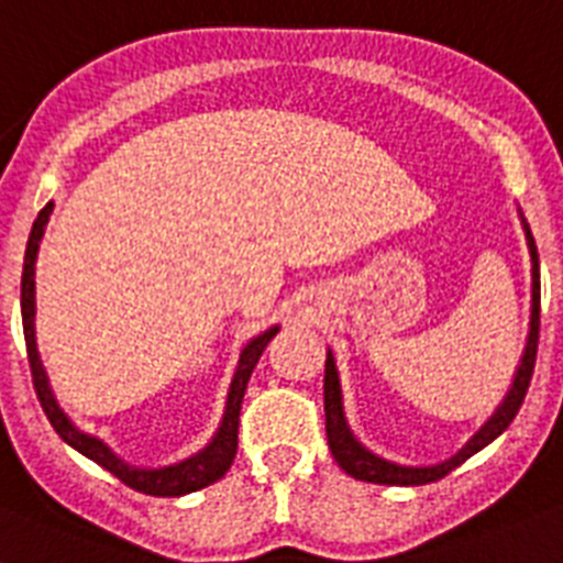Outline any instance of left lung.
Segmentation results:
<instances>
[{
  "instance_id": "left-lung-1",
  "label": "left lung",
  "mask_w": 563,
  "mask_h": 563,
  "mask_svg": "<svg viewBox=\"0 0 563 563\" xmlns=\"http://www.w3.org/2000/svg\"><path fill=\"white\" fill-rule=\"evenodd\" d=\"M527 231V245H530L532 257V320H530V338H527V349H523V361L518 366V375L512 380V389H509L507 400L498 406V412L486 420L484 429H481L464 450L457 452L455 457H450L446 464L438 466H398L389 464L384 457L372 455L354 441L352 432L346 427V418H343V400H340V380L338 369H334V357L329 352L325 357V380H323V404H325V438H329V450H332L334 461L346 475L357 481H369V484H386V486H420L432 484V481L446 478L452 470L470 461L475 452H481L486 443H493L504 429L509 427L521 409L523 398H527V389H530L532 369H536V354H538V329H541V280H538V249L536 240H532L530 225L523 223Z\"/></svg>"
}]
</instances>
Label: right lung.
<instances>
[{"label":"right lung","instance_id":"obj_1","mask_svg":"<svg viewBox=\"0 0 563 563\" xmlns=\"http://www.w3.org/2000/svg\"><path fill=\"white\" fill-rule=\"evenodd\" d=\"M54 211V202H48L45 209L40 211V217L33 220L31 238H27L25 249V266H22V329H25V349H27V363H31V377H33V389H36V398H40L42 409L48 415L51 427L56 429V434L63 438L65 443H70L74 450L82 452L85 457H91L93 464H99L102 470H108L111 475L122 481L125 486L136 489V493L145 495H159V498H174V495H186L197 493L202 486L214 484L229 472L231 461L238 455V427H240V404H243L245 384L252 377V369L257 366L260 354L268 346V340L277 334V329H268L266 334L254 338L249 346L240 354V366L238 375L231 380L229 391V406H225L223 423H220V432H217L214 441L200 452V455L188 457L177 466H165V470H136V466H129L125 461L113 455L106 443L99 438H91V434L79 432L65 412L56 406L54 395H51L48 377H45V369L40 363V352H36V338H33V263H36V252H40V240L45 234V225H48V217Z\"/></svg>","mask_w":563,"mask_h":563}]
</instances>
